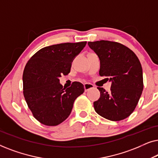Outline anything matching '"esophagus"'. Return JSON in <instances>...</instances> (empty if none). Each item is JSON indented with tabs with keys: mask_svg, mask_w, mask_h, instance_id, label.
Here are the masks:
<instances>
[{
	"mask_svg": "<svg viewBox=\"0 0 158 158\" xmlns=\"http://www.w3.org/2000/svg\"><path fill=\"white\" fill-rule=\"evenodd\" d=\"M94 88V85H92V84L90 83H85L84 84V88H85V91H88V90H89L90 89H92V88Z\"/></svg>",
	"mask_w": 158,
	"mask_h": 158,
	"instance_id": "1",
	"label": "esophagus"
}]
</instances>
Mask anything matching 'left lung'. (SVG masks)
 Returning <instances> with one entry per match:
<instances>
[{"mask_svg": "<svg viewBox=\"0 0 158 158\" xmlns=\"http://www.w3.org/2000/svg\"><path fill=\"white\" fill-rule=\"evenodd\" d=\"M88 44L100 59L99 75L111 82L110 92L97 88L101 96L94 103L95 111L106 119H124L135 109L143 90L141 63L133 51L118 42L101 40Z\"/></svg>", "mask_w": 158, "mask_h": 158, "instance_id": "obj_1", "label": "left lung"}]
</instances>
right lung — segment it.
I'll list each match as a JSON object with an SVG mask.
<instances>
[{
  "mask_svg": "<svg viewBox=\"0 0 158 158\" xmlns=\"http://www.w3.org/2000/svg\"><path fill=\"white\" fill-rule=\"evenodd\" d=\"M86 42L45 47L30 58L23 73V93L34 117L42 124L57 126L68 117L84 86L73 82L63 88L59 77L70 72L71 64Z\"/></svg>",
  "mask_w": 158,
  "mask_h": 158,
  "instance_id": "right-lung-1",
  "label": "right lung"
}]
</instances>
